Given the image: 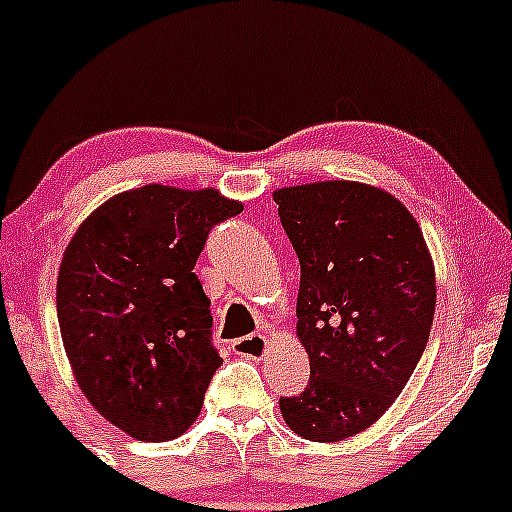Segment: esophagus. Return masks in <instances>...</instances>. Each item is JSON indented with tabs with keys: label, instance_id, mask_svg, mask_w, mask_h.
I'll list each match as a JSON object with an SVG mask.
<instances>
[{
	"label": "esophagus",
	"instance_id": "1",
	"mask_svg": "<svg viewBox=\"0 0 512 512\" xmlns=\"http://www.w3.org/2000/svg\"><path fill=\"white\" fill-rule=\"evenodd\" d=\"M234 352L239 357H249V360H261L268 352V337L266 335H249L241 337V340H234Z\"/></svg>",
	"mask_w": 512,
	"mask_h": 512
}]
</instances>
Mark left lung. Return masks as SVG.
Instances as JSON below:
<instances>
[{"mask_svg":"<svg viewBox=\"0 0 512 512\" xmlns=\"http://www.w3.org/2000/svg\"><path fill=\"white\" fill-rule=\"evenodd\" d=\"M273 202L300 261L295 335L310 360L281 414L308 441L350 439L392 407L424 352L434 261L412 212L372 184H293Z\"/></svg>","mask_w":512,"mask_h":512,"instance_id":"left-lung-1","label":"left lung"}]
</instances>
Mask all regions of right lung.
I'll use <instances>...</instances> for the list:
<instances>
[{"mask_svg":"<svg viewBox=\"0 0 512 512\" xmlns=\"http://www.w3.org/2000/svg\"><path fill=\"white\" fill-rule=\"evenodd\" d=\"M241 209L212 187L142 184L88 214L63 251L56 310L73 377L133 439H177L202 412L221 357L194 263Z\"/></svg>","mask_w":512,"mask_h":512,"instance_id":"1","label":"right lung"}]
</instances>
